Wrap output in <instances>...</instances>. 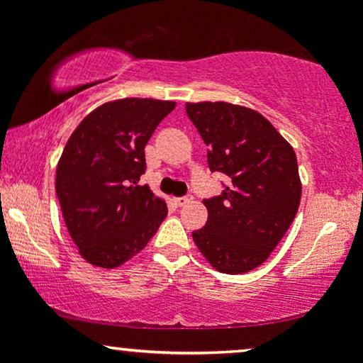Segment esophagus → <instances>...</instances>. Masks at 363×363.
Here are the masks:
<instances>
[{
	"instance_id": "obj_1",
	"label": "esophagus",
	"mask_w": 363,
	"mask_h": 363,
	"mask_svg": "<svg viewBox=\"0 0 363 363\" xmlns=\"http://www.w3.org/2000/svg\"><path fill=\"white\" fill-rule=\"evenodd\" d=\"M174 203L177 206H186L189 203H193V196H182V198H174Z\"/></svg>"
}]
</instances>
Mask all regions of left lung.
Returning <instances> with one entry per match:
<instances>
[{"label":"left lung","mask_w":363,"mask_h":363,"mask_svg":"<svg viewBox=\"0 0 363 363\" xmlns=\"http://www.w3.org/2000/svg\"><path fill=\"white\" fill-rule=\"evenodd\" d=\"M186 112L208 147L211 172L228 177L205 199L206 225L194 244L220 273L257 268L297 215L302 184L294 148L268 119L228 102H187Z\"/></svg>","instance_id":"obj_1"}]
</instances>
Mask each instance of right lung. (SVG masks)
<instances>
[{"label": "right lung", "mask_w": 363, "mask_h": 363, "mask_svg": "<svg viewBox=\"0 0 363 363\" xmlns=\"http://www.w3.org/2000/svg\"><path fill=\"white\" fill-rule=\"evenodd\" d=\"M176 102L119 99L78 124L56 167L62 218L80 256L112 269L136 256L167 216V205L140 186L145 145Z\"/></svg>", "instance_id": "obj_1"}]
</instances>
